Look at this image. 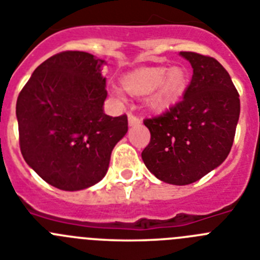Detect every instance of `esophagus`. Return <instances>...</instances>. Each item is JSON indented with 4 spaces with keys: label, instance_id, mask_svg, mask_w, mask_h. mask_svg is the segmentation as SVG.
Listing matches in <instances>:
<instances>
[{
    "label": "esophagus",
    "instance_id": "1",
    "mask_svg": "<svg viewBox=\"0 0 260 260\" xmlns=\"http://www.w3.org/2000/svg\"><path fill=\"white\" fill-rule=\"evenodd\" d=\"M127 119H128V126H135V125H139V123H141V118L137 116H134L133 113H128Z\"/></svg>",
    "mask_w": 260,
    "mask_h": 260
}]
</instances>
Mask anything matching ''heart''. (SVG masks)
Wrapping results in <instances>:
<instances>
[{
	"instance_id": "heart-1",
	"label": "heart",
	"mask_w": 260,
	"mask_h": 260,
	"mask_svg": "<svg viewBox=\"0 0 260 260\" xmlns=\"http://www.w3.org/2000/svg\"><path fill=\"white\" fill-rule=\"evenodd\" d=\"M123 89L130 95L143 96L147 108L152 112H164L173 107L183 96L189 86V74L180 66L174 68L139 69L126 74L121 80ZM113 95L121 98V92L114 89Z\"/></svg>"
}]
</instances>
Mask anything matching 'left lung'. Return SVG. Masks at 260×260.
<instances>
[{
	"label": "left lung",
	"mask_w": 260,
	"mask_h": 260,
	"mask_svg": "<svg viewBox=\"0 0 260 260\" xmlns=\"http://www.w3.org/2000/svg\"><path fill=\"white\" fill-rule=\"evenodd\" d=\"M191 63L183 99L161 116L144 119L151 141L142 152L147 169L162 182L189 185L228 157L240 118V95L217 59L180 52Z\"/></svg>",
	"instance_id": "obj_1"
}]
</instances>
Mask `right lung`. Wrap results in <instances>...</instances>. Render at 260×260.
Wrapping results in <instances>:
<instances>
[{"mask_svg":"<svg viewBox=\"0 0 260 260\" xmlns=\"http://www.w3.org/2000/svg\"><path fill=\"white\" fill-rule=\"evenodd\" d=\"M104 59L79 50L57 53L32 73L17 100L19 144L27 164L59 190L102 181L127 117L104 113Z\"/></svg>","mask_w":260,"mask_h":260,"instance_id":"add662e5","label":"right lung"}]
</instances>
